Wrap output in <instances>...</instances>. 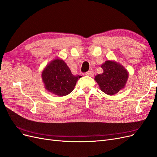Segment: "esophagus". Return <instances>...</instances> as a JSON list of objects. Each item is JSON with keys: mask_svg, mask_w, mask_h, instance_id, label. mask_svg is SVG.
Instances as JSON below:
<instances>
[{"mask_svg": "<svg viewBox=\"0 0 157 157\" xmlns=\"http://www.w3.org/2000/svg\"><path fill=\"white\" fill-rule=\"evenodd\" d=\"M94 75V73L93 72V71H88V72H86V73H85V75H86V76H89V77H93Z\"/></svg>", "mask_w": 157, "mask_h": 157, "instance_id": "1", "label": "esophagus"}]
</instances>
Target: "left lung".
Segmentation results:
<instances>
[{"mask_svg":"<svg viewBox=\"0 0 157 157\" xmlns=\"http://www.w3.org/2000/svg\"><path fill=\"white\" fill-rule=\"evenodd\" d=\"M101 68L103 73L96 75L94 80L102 92L112 96L124 88L129 75L124 67L116 61L107 60Z\"/></svg>","mask_w":157,"mask_h":157,"instance_id":"left-lung-1","label":"left lung"}]
</instances>
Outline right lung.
<instances>
[{"label": "right lung", "instance_id": "obj_1", "mask_svg": "<svg viewBox=\"0 0 157 157\" xmlns=\"http://www.w3.org/2000/svg\"><path fill=\"white\" fill-rule=\"evenodd\" d=\"M81 76H75L65 61L54 59L42 72V82L47 91L58 96H65L73 91Z\"/></svg>", "mask_w": 157, "mask_h": 157}]
</instances>
